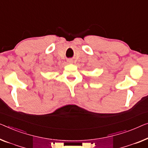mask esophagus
<instances>
[{
    "instance_id": "obj_1",
    "label": "esophagus",
    "mask_w": 148,
    "mask_h": 148,
    "mask_svg": "<svg viewBox=\"0 0 148 148\" xmlns=\"http://www.w3.org/2000/svg\"><path fill=\"white\" fill-rule=\"evenodd\" d=\"M68 63H70V64H71V63L73 62V60H72V59H69V60H68Z\"/></svg>"
}]
</instances>
